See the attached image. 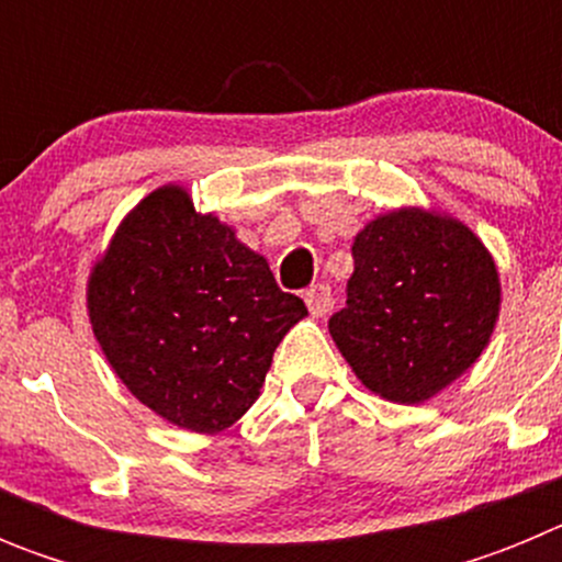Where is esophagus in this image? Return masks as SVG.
Masks as SVG:
<instances>
[{
	"label": "esophagus",
	"instance_id": "1",
	"mask_svg": "<svg viewBox=\"0 0 562 562\" xmlns=\"http://www.w3.org/2000/svg\"><path fill=\"white\" fill-rule=\"evenodd\" d=\"M304 301L310 306V312L315 317H326L329 315L331 304H335V297H331L329 284H315L304 292Z\"/></svg>",
	"mask_w": 562,
	"mask_h": 562
}]
</instances>
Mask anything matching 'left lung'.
<instances>
[{"mask_svg": "<svg viewBox=\"0 0 562 562\" xmlns=\"http://www.w3.org/2000/svg\"><path fill=\"white\" fill-rule=\"evenodd\" d=\"M337 349L369 391L416 405L481 357L498 321L493 256L467 225L402 207L357 233Z\"/></svg>", "mask_w": 562, "mask_h": 562, "instance_id": "1", "label": "left lung"}]
</instances>
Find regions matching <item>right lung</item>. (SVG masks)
Here are the masks:
<instances>
[{
	"instance_id": "obj_1",
	"label": "right lung",
	"mask_w": 562,
	"mask_h": 562,
	"mask_svg": "<svg viewBox=\"0 0 562 562\" xmlns=\"http://www.w3.org/2000/svg\"><path fill=\"white\" fill-rule=\"evenodd\" d=\"M92 331L114 374L171 425L220 434L241 419L270 371L272 351L306 315L186 188L148 193L114 233L89 276Z\"/></svg>"
}]
</instances>
